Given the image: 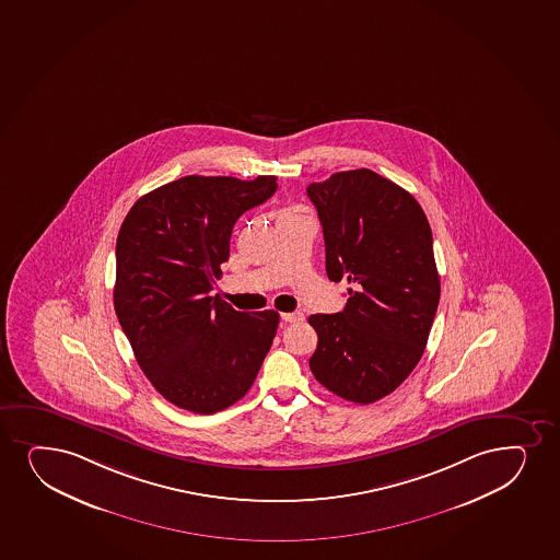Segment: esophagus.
<instances>
[{
	"label": "esophagus",
	"instance_id": "esophagus-1",
	"mask_svg": "<svg viewBox=\"0 0 560 560\" xmlns=\"http://www.w3.org/2000/svg\"><path fill=\"white\" fill-rule=\"evenodd\" d=\"M303 318H305V316H303L302 313H281V320H283V323H302Z\"/></svg>",
	"mask_w": 560,
	"mask_h": 560
}]
</instances>
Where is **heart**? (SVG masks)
I'll use <instances>...</instances> for the list:
<instances>
[{
  "instance_id": "obj_1",
  "label": "heart",
  "mask_w": 560,
  "mask_h": 560,
  "mask_svg": "<svg viewBox=\"0 0 560 560\" xmlns=\"http://www.w3.org/2000/svg\"><path fill=\"white\" fill-rule=\"evenodd\" d=\"M287 218H289V215H287Z\"/></svg>"
}]
</instances>
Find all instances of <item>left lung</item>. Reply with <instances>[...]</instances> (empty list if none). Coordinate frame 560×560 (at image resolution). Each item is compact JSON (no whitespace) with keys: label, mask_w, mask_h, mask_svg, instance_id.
I'll return each mask as SVG.
<instances>
[{"label":"left lung","mask_w":560,"mask_h":560,"mask_svg":"<svg viewBox=\"0 0 560 560\" xmlns=\"http://www.w3.org/2000/svg\"><path fill=\"white\" fill-rule=\"evenodd\" d=\"M307 195L329 279L354 284L341 313L310 316V368L324 388L369 405L401 386L428 345L441 300L431 226L410 192L369 168L336 172Z\"/></svg>","instance_id":"obj_1"}]
</instances>
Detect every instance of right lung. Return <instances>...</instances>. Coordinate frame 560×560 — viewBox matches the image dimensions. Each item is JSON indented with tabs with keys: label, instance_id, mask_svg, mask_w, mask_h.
I'll list each match as a JSON object with an SVG mask.
<instances>
[{
	"label": "right lung",
	"instance_id": "obj_1",
	"mask_svg": "<svg viewBox=\"0 0 560 560\" xmlns=\"http://www.w3.org/2000/svg\"><path fill=\"white\" fill-rule=\"evenodd\" d=\"M276 176H184L140 197L116 242L114 310L153 388L176 407L215 415L249 392L279 313H242L210 296L242 213L276 192Z\"/></svg>",
	"mask_w": 560,
	"mask_h": 560
}]
</instances>
